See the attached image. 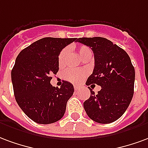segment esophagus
<instances>
[{
  "label": "esophagus",
  "mask_w": 148,
  "mask_h": 148,
  "mask_svg": "<svg viewBox=\"0 0 148 148\" xmlns=\"http://www.w3.org/2000/svg\"><path fill=\"white\" fill-rule=\"evenodd\" d=\"M79 86H75V87H74V89H75V90H79Z\"/></svg>",
  "instance_id": "obj_1"
}]
</instances>
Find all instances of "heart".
<instances>
[{
    "label": "heart",
    "instance_id": "heart-1",
    "mask_svg": "<svg viewBox=\"0 0 148 148\" xmlns=\"http://www.w3.org/2000/svg\"><path fill=\"white\" fill-rule=\"evenodd\" d=\"M77 51H78L79 55L81 58L84 57L85 55L91 53L90 49L87 46H80L77 49ZM68 53H69L68 49L64 48L59 53V56H58V64H59V65L61 67L64 66L65 64ZM85 75H86V73L84 70L77 69H69L65 72V73H64L65 79L69 82H72V83H79V81H81L85 76Z\"/></svg>",
    "mask_w": 148,
    "mask_h": 148
}]
</instances>
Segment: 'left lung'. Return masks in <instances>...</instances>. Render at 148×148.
Wrapping results in <instances>:
<instances>
[{
    "instance_id": "obj_1",
    "label": "left lung",
    "mask_w": 148,
    "mask_h": 148,
    "mask_svg": "<svg viewBox=\"0 0 148 148\" xmlns=\"http://www.w3.org/2000/svg\"><path fill=\"white\" fill-rule=\"evenodd\" d=\"M78 42L89 46L95 57V68L86 84L102 87L84 102L87 116L94 121L109 124L122 116L134 93L135 69L128 53L102 37L79 38Z\"/></svg>"
}]
</instances>
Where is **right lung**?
I'll return each instance as SVG.
<instances>
[{
    "label": "right lung",
    "instance_id": "add662e5",
    "mask_svg": "<svg viewBox=\"0 0 148 148\" xmlns=\"http://www.w3.org/2000/svg\"><path fill=\"white\" fill-rule=\"evenodd\" d=\"M76 38H43L23 49L12 70L15 99L24 114L34 122L51 124L62 118L73 85L64 81L60 88L50 84L52 73L59 70L58 56Z\"/></svg>",
    "mask_w": 148,
    "mask_h": 148
}]
</instances>
